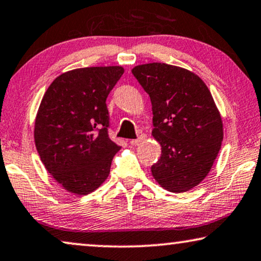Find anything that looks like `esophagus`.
<instances>
[{"mask_svg": "<svg viewBox=\"0 0 261 261\" xmlns=\"http://www.w3.org/2000/svg\"><path fill=\"white\" fill-rule=\"evenodd\" d=\"M145 139V135H139L138 136V138H136V139H131L130 141V144L131 145H137V144H139V143L141 142H143Z\"/></svg>", "mask_w": 261, "mask_h": 261, "instance_id": "esophagus-1", "label": "esophagus"}]
</instances>
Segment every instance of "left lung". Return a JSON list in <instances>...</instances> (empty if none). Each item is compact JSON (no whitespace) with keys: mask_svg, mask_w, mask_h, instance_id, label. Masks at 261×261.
Returning <instances> with one entry per match:
<instances>
[{"mask_svg":"<svg viewBox=\"0 0 261 261\" xmlns=\"http://www.w3.org/2000/svg\"><path fill=\"white\" fill-rule=\"evenodd\" d=\"M132 74L152 104V136L162 146L152 176L164 189L183 193L208 175L221 148V116L208 87L188 69L161 62Z\"/></svg>","mask_w":261,"mask_h":261,"instance_id":"obj_1","label":"left lung"}]
</instances>
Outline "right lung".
I'll list each match as a JSON object with an SVG mask.
<instances>
[{
    "label": "right lung",
    "instance_id": "right-lung-1",
    "mask_svg": "<svg viewBox=\"0 0 261 261\" xmlns=\"http://www.w3.org/2000/svg\"><path fill=\"white\" fill-rule=\"evenodd\" d=\"M120 66L76 68L59 75L35 119V145L47 171L69 193L86 195L108 178L120 149L109 137L106 98Z\"/></svg>",
    "mask_w": 261,
    "mask_h": 261
}]
</instances>
